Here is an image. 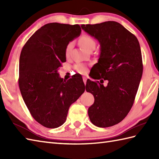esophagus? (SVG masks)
<instances>
[{"instance_id": "esophagus-1", "label": "esophagus", "mask_w": 159, "mask_h": 159, "mask_svg": "<svg viewBox=\"0 0 159 159\" xmlns=\"http://www.w3.org/2000/svg\"><path fill=\"white\" fill-rule=\"evenodd\" d=\"M83 82H84V83H85V85H86V82H87V78H86L85 76H83Z\"/></svg>"}]
</instances>
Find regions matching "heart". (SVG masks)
<instances>
[{
    "instance_id": "b5f03b06",
    "label": "heart",
    "mask_w": 159,
    "mask_h": 159,
    "mask_svg": "<svg viewBox=\"0 0 159 159\" xmlns=\"http://www.w3.org/2000/svg\"><path fill=\"white\" fill-rule=\"evenodd\" d=\"M79 43L83 48H85L87 50H89V49L92 48H95L96 46V42L92 37L87 35H83L79 38ZM74 46V43L72 42H70L67 43L66 49H65V55L66 57H68L71 52L72 48ZM74 68L81 74H85L87 72V66L84 63H77L74 66Z\"/></svg>"
}]
</instances>
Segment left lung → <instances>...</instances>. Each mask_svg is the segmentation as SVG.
Here are the masks:
<instances>
[{"label":"left lung","instance_id":"left-lung-1","mask_svg":"<svg viewBox=\"0 0 159 159\" xmlns=\"http://www.w3.org/2000/svg\"><path fill=\"white\" fill-rule=\"evenodd\" d=\"M81 28L96 39L100 46L98 61L92 68L98 74L92 78L100 81L88 79L86 84V91L95 99L88 109L89 117L98 127L112 126L127 116L139 88L143 74L139 43L117 22L82 25ZM101 78L108 80L106 87Z\"/></svg>","mask_w":159,"mask_h":159}]
</instances>
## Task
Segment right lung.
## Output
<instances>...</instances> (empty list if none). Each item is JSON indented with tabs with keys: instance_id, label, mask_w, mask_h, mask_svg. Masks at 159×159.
<instances>
[{
	"instance_id": "right-lung-1",
	"label": "right lung",
	"mask_w": 159,
	"mask_h": 159,
	"mask_svg": "<svg viewBox=\"0 0 159 159\" xmlns=\"http://www.w3.org/2000/svg\"><path fill=\"white\" fill-rule=\"evenodd\" d=\"M79 25L46 24L24 46L19 61V87L33 117L46 128H58L65 123L71 104L85 92L82 76L67 80L58 73L66 61L67 43L79 37Z\"/></svg>"
}]
</instances>
